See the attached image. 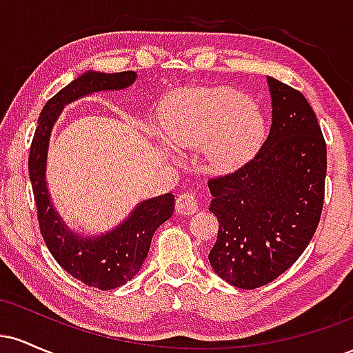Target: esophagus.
<instances>
[{
  "instance_id": "1",
  "label": "esophagus",
  "mask_w": 353,
  "mask_h": 353,
  "mask_svg": "<svg viewBox=\"0 0 353 353\" xmlns=\"http://www.w3.org/2000/svg\"><path fill=\"white\" fill-rule=\"evenodd\" d=\"M197 209H199V202H197L196 194L184 192L176 199V210L179 214L190 216V214L197 212Z\"/></svg>"
}]
</instances>
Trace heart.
Listing matches in <instances>:
<instances>
[{"mask_svg":"<svg viewBox=\"0 0 353 353\" xmlns=\"http://www.w3.org/2000/svg\"><path fill=\"white\" fill-rule=\"evenodd\" d=\"M159 129L179 149H202L217 171L242 165L265 137L261 108L232 88H184L172 91L157 108Z\"/></svg>","mask_w":353,"mask_h":353,"instance_id":"b5f03b06","label":"heart"}]
</instances>
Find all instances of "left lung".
I'll use <instances>...</instances> for the list:
<instances>
[{
    "mask_svg": "<svg viewBox=\"0 0 353 353\" xmlns=\"http://www.w3.org/2000/svg\"><path fill=\"white\" fill-rule=\"evenodd\" d=\"M272 124L265 143L229 176L209 181L219 221L214 272L239 289L272 282L301 257L323 205L327 145L309 101L267 76Z\"/></svg>",
    "mask_w": 353,
    "mask_h": 353,
    "instance_id": "1",
    "label": "left lung"
}]
</instances>
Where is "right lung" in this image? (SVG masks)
Returning a JSON list of instances; mask_svg holds the SVG:
<instances>
[{"mask_svg": "<svg viewBox=\"0 0 353 353\" xmlns=\"http://www.w3.org/2000/svg\"><path fill=\"white\" fill-rule=\"evenodd\" d=\"M136 79L134 71H86L71 81L44 104L28 161L39 229L48 249L68 274L101 290L117 289L136 277L148 257L154 232L172 216L174 196L169 192L139 202L121 224L106 232H76L63 221L51 201L46 181L48 148L52 128L68 104L92 92L123 91Z\"/></svg>", "mask_w": 353, "mask_h": 353, "instance_id": "1", "label": "right lung"}]
</instances>
